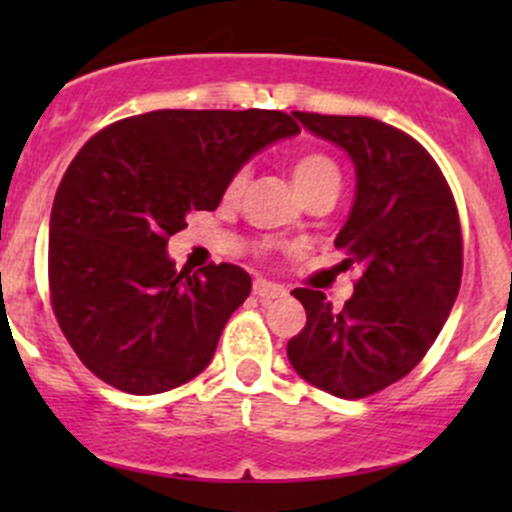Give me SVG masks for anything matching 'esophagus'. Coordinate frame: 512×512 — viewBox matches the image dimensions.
Segmentation results:
<instances>
[{
    "label": "esophagus",
    "mask_w": 512,
    "mask_h": 512,
    "mask_svg": "<svg viewBox=\"0 0 512 512\" xmlns=\"http://www.w3.org/2000/svg\"><path fill=\"white\" fill-rule=\"evenodd\" d=\"M252 289H255V294L262 299V302H270V299L285 297V294H287L285 287L275 285V282H270V280H262V277H257Z\"/></svg>",
    "instance_id": "34e87169"
}]
</instances>
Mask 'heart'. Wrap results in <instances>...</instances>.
I'll use <instances>...</instances> for the list:
<instances>
[{
	"instance_id": "1",
	"label": "heart",
	"mask_w": 512,
	"mask_h": 512,
	"mask_svg": "<svg viewBox=\"0 0 512 512\" xmlns=\"http://www.w3.org/2000/svg\"><path fill=\"white\" fill-rule=\"evenodd\" d=\"M292 180L299 195L309 193L322 185H339V168L332 158L324 153H304L292 163ZM247 183V170L240 168L230 175L225 185V198L235 200Z\"/></svg>"
}]
</instances>
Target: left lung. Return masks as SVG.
Wrapping results in <instances>:
<instances>
[{
    "instance_id": "1",
    "label": "left lung",
    "mask_w": 512,
    "mask_h": 512,
    "mask_svg": "<svg viewBox=\"0 0 512 512\" xmlns=\"http://www.w3.org/2000/svg\"><path fill=\"white\" fill-rule=\"evenodd\" d=\"M354 163L356 190L334 245L361 267L354 294L334 309L319 289H294L307 324L287 342L292 369L339 399H364L404 379L436 342L463 272L451 188L433 158L376 118L294 111Z\"/></svg>"
}]
</instances>
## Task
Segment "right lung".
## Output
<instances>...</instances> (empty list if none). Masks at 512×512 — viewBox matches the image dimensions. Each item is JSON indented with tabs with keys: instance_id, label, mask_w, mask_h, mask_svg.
Masks as SVG:
<instances>
[{
	"instance_id": "right-lung-1",
	"label": "right lung",
	"mask_w": 512,
	"mask_h": 512,
	"mask_svg": "<svg viewBox=\"0 0 512 512\" xmlns=\"http://www.w3.org/2000/svg\"><path fill=\"white\" fill-rule=\"evenodd\" d=\"M299 133L282 111H151L96 133L49 220L59 327L106 384L136 396L195 379L252 289L242 267L175 270L168 237L215 210L235 170Z\"/></svg>"
}]
</instances>
